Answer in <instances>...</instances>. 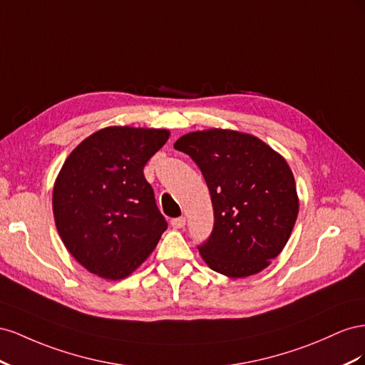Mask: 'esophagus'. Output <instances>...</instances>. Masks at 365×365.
Masks as SVG:
<instances>
[{
    "label": "esophagus",
    "mask_w": 365,
    "mask_h": 365,
    "mask_svg": "<svg viewBox=\"0 0 365 365\" xmlns=\"http://www.w3.org/2000/svg\"><path fill=\"white\" fill-rule=\"evenodd\" d=\"M185 223H186V218H185V217H177V218H173V220H171V225H173V227H175V229L183 227Z\"/></svg>",
    "instance_id": "obj_1"
}]
</instances>
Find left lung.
Returning a JSON list of instances; mask_svg holds the SVG:
<instances>
[{"label": "left lung", "instance_id": "8db88e82", "mask_svg": "<svg viewBox=\"0 0 365 365\" xmlns=\"http://www.w3.org/2000/svg\"><path fill=\"white\" fill-rule=\"evenodd\" d=\"M199 166L214 207V227L199 247L218 274L245 278L262 272L286 246L298 215L294 174L263 140L211 128L174 143Z\"/></svg>", "mask_w": 365, "mask_h": 365}]
</instances>
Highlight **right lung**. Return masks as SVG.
I'll return each mask as SVG.
<instances>
[{"instance_id": "1", "label": "right lung", "mask_w": 365, "mask_h": 365, "mask_svg": "<svg viewBox=\"0 0 365 365\" xmlns=\"http://www.w3.org/2000/svg\"><path fill=\"white\" fill-rule=\"evenodd\" d=\"M168 130L108 127L70 153L53 188L56 229L67 251L106 279L133 274L168 226L143 166Z\"/></svg>"}]
</instances>
